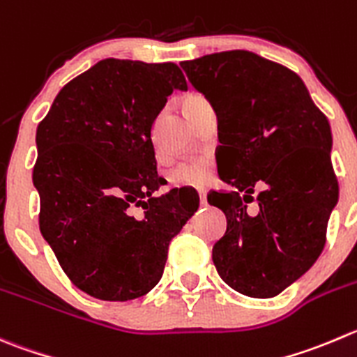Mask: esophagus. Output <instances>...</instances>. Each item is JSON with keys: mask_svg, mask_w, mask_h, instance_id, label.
Returning <instances> with one entry per match:
<instances>
[{"mask_svg": "<svg viewBox=\"0 0 357 357\" xmlns=\"http://www.w3.org/2000/svg\"><path fill=\"white\" fill-rule=\"evenodd\" d=\"M199 199H200V206L206 207V206H207V195H206V192H199Z\"/></svg>", "mask_w": 357, "mask_h": 357, "instance_id": "esophagus-1", "label": "esophagus"}]
</instances>
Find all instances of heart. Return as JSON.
Listing matches in <instances>:
<instances>
[{
	"instance_id": "b5f03b06",
	"label": "heart",
	"mask_w": 357,
	"mask_h": 357,
	"mask_svg": "<svg viewBox=\"0 0 357 357\" xmlns=\"http://www.w3.org/2000/svg\"><path fill=\"white\" fill-rule=\"evenodd\" d=\"M204 99L199 94H190L186 96L183 106L190 105ZM213 179V160L209 157H199L192 158V160L181 162L178 167L172 169L171 172V181L179 186H195V188H202L207 186Z\"/></svg>"
}]
</instances>
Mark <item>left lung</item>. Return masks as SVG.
<instances>
[{
    "mask_svg": "<svg viewBox=\"0 0 357 357\" xmlns=\"http://www.w3.org/2000/svg\"><path fill=\"white\" fill-rule=\"evenodd\" d=\"M218 115V172L234 190L207 195L227 214L214 244L218 274L235 291L272 298L305 274L326 244L338 181L331 129L286 66L248 50L181 62ZM261 182L267 188L254 195ZM259 204L248 214V203Z\"/></svg>",
    "mask_w": 357,
    "mask_h": 357,
    "instance_id": "obj_1",
    "label": "left lung"
}]
</instances>
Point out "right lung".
I'll return each mask as SVG.
<instances>
[{
  "label": "right lung",
  "instance_id": "right-lung-1",
  "mask_svg": "<svg viewBox=\"0 0 357 357\" xmlns=\"http://www.w3.org/2000/svg\"><path fill=\"white\" fill-rule=\"evenodd\" d=\"M176 89L188 85L174 62L105 59L66 83L38 126L40 230L69 281L94 298L151 291L169 242L199 207L181 190L153 195L164 179L151 126Z\"/></svg>",
  "mask_w": 357,
  "mask_h": 357
}]
</instances>
